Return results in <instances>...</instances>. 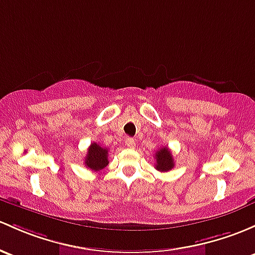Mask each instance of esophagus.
Segmentation results:
<instances>
[{"instance_id": "34e87169", "label": "esophagus", "mask_w": 255, "mask_h": 255, "mask_svg": "<svg viewBox=\"0 0 255 255\" xmlns=\"http://www.w3.org/2000/svg\"><path fill=\"white\" fill-rule=\"evenodd\" d=\"M126 145H127L129 149L134 148V146H135L134 139H133V138H127V139H126Z\"/></svg>"}]
</instances>
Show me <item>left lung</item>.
<instances>
[{"label":"left lung","mask_w":255,"mask_h":255,"mask_svg":"<svg viewBox=\"0 0 255 255\" xmlns=\"http://www.w3.org/2000/svg\"><path fill=\"white\" fill-rule=\"evenodd\" d=\"M155 160H156L155 167H156V170L161 171V172H167V171L172 170L175 167L172 152L170 151V149L167 146L157 150V152L155 154Z\"/></svg>","instance_id":"left-lung-1"}]
</instances>
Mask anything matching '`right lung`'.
Here are the masks:
<instances>
[{"label":"right lung","mask_w":255,"mask_h":255,"mask_svg":"<svg viewBox=\"0 0 255 255\" xmlns=\"http://www.w3.org/2000/svg\"><path fill=\"white\" fill-rule=\"evenodd\" d=\"M109 149L103 148L98 143L90 144L85 156V166L93 171H100L109 165Z\"/></svg>","instance_id":"add662e5"}]
</instances>
